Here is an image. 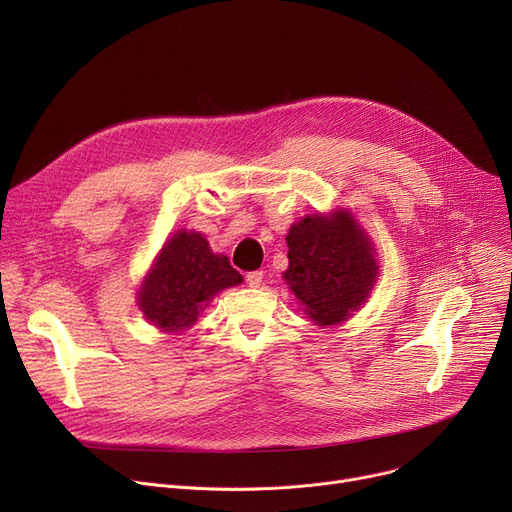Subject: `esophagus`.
<instances>
[{
    "label": "esophagus",
    "instance_id": "1",
    "mask_svg": "<svg viewBox=\"0 0 512 512\" xmlns=\"http://www.w3.org/2000/svg\"><path fill=\"white\" fill-rule=\"evenodd\" d=\"M247 284L251 286V288H259L261 284H263V272H249L247 274Z\"/></svg>",
    "mask_w": 512,
    "mask_h": 512
}]
</instances>
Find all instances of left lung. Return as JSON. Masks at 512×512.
I'll return each mask as SVG.
<instances>
[{
    "instance_id": "1",
    "label": "left lung",
    "mask_w": 512,
    "mask_h": 512,
    "mask_svg": "<svg viewBox=\"0 0 512 512\" xmlns=\"http://www.w3.org/2000/svg\"><path fill=\"white\" fill-rule=\"evenodd\" d=\"M284 280L317 326H334L353 315L378 278L371 242L351 211L305 215L286 236Z\"/></svg>"
}]
</instances>
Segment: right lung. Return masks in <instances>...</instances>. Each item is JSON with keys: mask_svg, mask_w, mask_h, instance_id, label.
<instances>
[{"mask_svg": "<svg viewBox=\"0 0 512 512\" xmlns=\"http://www.w3.org/2000/svg\"><path fill=\"white\" fill-rule=\"evenodd\" d=\"M242 276L226 255H215L199 232H176L159 251L139 288V309L161 332L195 326L201 311L224 288Z\"/></svg>", "mask_w": 512, "mask_h": 512, "instance_id": "1", "label": "right lung"}]
</instances>
